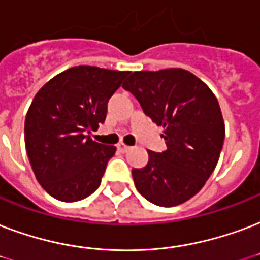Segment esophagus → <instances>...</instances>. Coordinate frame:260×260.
I'll return each mask as SVG.
<instances>
[{
    "label": "esophagus",
    "mask_w": 260,
    "mask_h": 260,
    "mask_svg": "<svg viewBox=\"0 0 260 260\" xmlns=\"http://www.w3.org/2000/svg\"><path fill=\"white\" fill-rule=\"evenodd\" d=\"M117 148H118V151H121V152H126L128 150H129V146H126V144L124 143H118V146H117Z\"/></svg>",
    "instance_id": "obj_1"
}]
</instances>
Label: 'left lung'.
Here are the masks:
<instances>
[{"label": "left lung", "mask_w": 260, "mask_h": 260, "mask_svg": "<svg viewBox=\"0 0 260 260\" xmlns=\"http://www.w3.org/2000/svg\"><path fill=\"white\" fill-rule=\"evenodd\" d=\"M122 88L129 91L156 125L166 150H148L147 165L132 169L135 187L162 207L181 205L201 191L217 166L225 124L215 95L185 69L131 73Z\"/></svg>", "instance_id": "obj_1"}]
</instances>
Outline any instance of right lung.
<instances>
[{"instance_id":"obj_1","label":"right lung","mask_w":260,"mask_h":260,"mask_svg":"<svg viewBox=\"0 0 260 260\" xmlns=\"http://www.w3.org/2000/svg\"><path fill=\"white\" fill-rule=\"evenodd\" d=\"M128 73L79 65L35 95L25 116V150L38 183L55 199L82 201L101 185L116 147L87 134L104 124L109 99Z\"/></svg>"}]
</instances>
